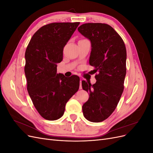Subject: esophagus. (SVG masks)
Masks as SVG:
<instances>
[{
  "mask_svg": "<svg viewBox=\"0 0 153 153\" xmlns=\"http://www.w3.org/2000/svg\"><path fill=\"white\" fill-rule=\"evenodd\" d=\"M82 89V80H80V89Z\"/></svg>",
  "mask_w": 153,
  "mask_h": 153,
  "instance_id": "obj_1",
  "label": "esophagus"
}]
</instances>
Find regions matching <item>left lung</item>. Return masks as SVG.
I'll use <instances>...</instances> for the list:
<instances>
[{
    "label": "left lung",
    "mask_w": 153,
    "mask_h": 153,
    "mask_svg": "<svg viewBox=\"0 0 153 153\" xmlns=\"http://www.w3.org/2000/svg\"><path fill=\"white\" fill-rule=\"evenodd\" d=\"M78 30L91 41L89 64L94 67V73H98L94 84L82 82L83 89L89 94L82 106L83 114L88 121L99 123L113 113L123 94L126 73V47L121 37L108 24L88 23Z\"/></svg>",
    "instance_id": "1"
}]
</instances>
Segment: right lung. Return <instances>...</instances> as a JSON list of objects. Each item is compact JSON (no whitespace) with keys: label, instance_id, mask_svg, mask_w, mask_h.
Wrapping results in <instances>:
<instances>
[{"label":"right lung","instance_id":"right-lung-1","mask_svg":"<svg viewBox=\"0 0 153 153\" xmlns=\"http://www.w3.org/2000/svg\"><path fill=\"white\" fill-rule=\"evenodd\" d=\"M79 22L52 23L41 27L32 36L25 57L27 91L32 103L44 119L61 118L68 100L79 89L80 78L57 73V64L63 49Z\"/></svg>","mask_w":153,"mask_h":153}]
</instances>
